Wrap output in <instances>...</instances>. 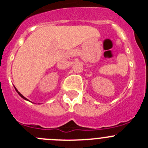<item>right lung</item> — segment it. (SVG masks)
<instances>
[{
	"instance_id": "1",
	"label": "right lung",
	"mask_w": 148,
	"mask_h": 148,
	"mask_svg": "<svg viewBox=\"0 0 148 148\" xmlns=\"http://www.w3.org/2000/svg\"><path fill=\"white\" fill-rule=\"evenodd\" d=\"M15 90H16V88H15ZM16 91H17V92H18V94H19V95H21V97H22V98H23V99H26V100H27V99H26V98H25V97H24V96H23V95H21V93H20V92H18V90H16Z\"/></svg>"
}]
</instances>
